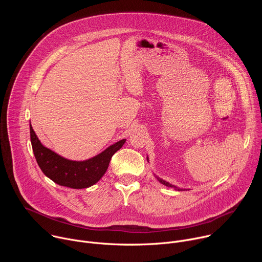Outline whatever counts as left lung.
Masks as SVG:
<instances>
[{
	"label": "left lung",
	"mask_w": 262,
	"mask_h": 262,
	"mask_svg": "<svg viewBox=\"0 0 262 262\" xmlns=\"http://www.w3.org/2000/svg\"><path fill=\"white\" fill-rule=\"evenodd\" d=\"M158 180H159L161 183H163V184H165V185H167V186H170V188H176V186H174L173 184H170L169 182H167V181H165V180H163V179H161V178H159V177H158Z\"/></svg>",
	"instance_id": "1"
}]
</instances>
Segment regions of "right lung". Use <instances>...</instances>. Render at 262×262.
Instances as JSON below:
<instances>
[{
	"label": "right lung",
	"mask_w": 262,
	"mask_h": 262,
	"mask_svg": "<svg viewBox=\"0 0 262 262\" xmlns=\"http://www.w3.org/2000/svg\"><path fill=\"white\" fill-rule=\"evenodd\" d=\"M30 137L35 159L45 175L54 182L71 189H86L95 184L105 173L112 157L125 143L123 139L88 161L74 162L45 147L37 138L32 125H30Z\"/></svg>",
	"instance_id": "add662e5"
}]
</instances>
